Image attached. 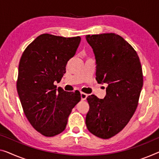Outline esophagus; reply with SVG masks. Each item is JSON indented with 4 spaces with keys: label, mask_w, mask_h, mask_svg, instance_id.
Here are the masks:
<instances>
[{
    "label": "esophagus",
    "mask_w": 159,
    "mask_h": 159,
    "mask_svg": "<svg viewBox=\"0 0 159 159\" xmlns=\"http://www.w3.org/2000/svg\"><path fill=\"white\" fill-rule=\"evenodd\" d=\"M87 96H88V95L86 93H84V92H80V97H81V100L82 101L86 100Z\"/></svg>",
    "instance_id": "esophagus-1"
}]
</instances>
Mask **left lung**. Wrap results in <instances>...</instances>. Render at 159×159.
Segmentation results:
<instances>
[{"label":"left lung","instance_id":"left-lung-1","mask_svg":"<svg viewBox=\"0 0 159 159\" xmlns=\"http://www.w3.org/2000/svg\"><path fill=\"white\" fill-rule=\"evenodd\" d=\"M86 39L96 58V79L108 84L103 99L87 97L86 127L97 137L110 139L124 129L136 111L143 87L141 62L136 51L119 35H87Z\"/></svg>","mask_w":159,"mask_h":159}]
</instances>
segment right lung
Wrapping results in <instances>:
<instances>
[{
    "label": "right lung",
    "mask_w": 159,
    "mask_h": 159,
    "mask_svg": "<svg viewBox=\"0 0 159 159\" xmlns=\"http://www.w3.org/2000/svg\"><path fill=\"white\" fill-rule=\"evenodd\" d=\"M80 37L48 34L38 36L23 51L18 66L17 91L28 121L47 137L64 131L73 107L80 101L79 91L56 89L68 61L74 56Z\"/></svg>",
    "instance_id": "right-lung-1"
}]
</instances>
